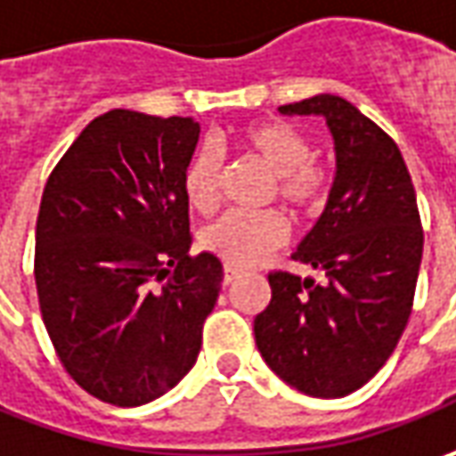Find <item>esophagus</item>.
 <instances>
[{"instance_id": "34e87169", "label": "esophagus", "mask_w": 456, "mask_h": 456, "mask_svg": "<svg viewBox=\"0 0 456 456\" xmlns=\"http://www.w3.org/2000/svg\"><path fill=\"white\" fill-rule=\"evenodd\" d=\"M242 270H237V267H232V265H224V285H232L237 277H240Z\"/></svg>"}]
</instances>
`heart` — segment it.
<instances>
[{
	"label": "heart",
	"instance_id": "b5f03b06",
	"mask_svg": "<svg viewBox=\"0 0 456 456\" xmlns=\"http://www.w3.org/2000/svg\"><path fill=\"white\" fill-rule=\"evenodd\" d=\"M242 149L273 176L280 197L295 214L315 212L328 191V176L313 164V143L288 123H255L240 134ZM224 161L214 146L199 149L183 174V191L197 212H212L222 191ZM285 219L277 212H227L201 232V244L227 265L247 267L285 242Z\"/></svg>",
	"mask_w": 456,
	"mask_h": 456
}]
</instances>
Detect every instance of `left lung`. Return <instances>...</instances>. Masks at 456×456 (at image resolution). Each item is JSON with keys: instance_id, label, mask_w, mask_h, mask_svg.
Masks as SVG:
<instances>
[{"instance_id": "obj_1", "label": "left lung", "mask_w": 456, "mask_h": 456, "mask_svg": "<svg viewBox=\"0 0 456 456\" xmlns=\"http://www.w3.org/2000/svg\"><path fill=\"white\" fill-rule=\"evenodd\" d=\"M280 113L322 116L333 135L328 204L292 255L325 282L270 273L273 300L255 318V340L285 384L338 399L394 354L414 305L424 232L399 146L354 102L322 93Z\"/></svg>"}]
</instances>
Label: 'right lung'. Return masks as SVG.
Here are the masks:
<instances>
[{
	"instance_id": "obj_1",
	"label": "right lung",
	"mask_w": 456,
	"mask_h": 456,
	"mask_svg": "<svg viewBox=\"0 0 456 456\" xmlns=\"http://www.w3.org/2000/svg\"><path fill=\"white\" fill-rule=\"evenodd\" d=\"M197 141L194 118L116 108L87 123L42 191V321L75 384L113 406L179 384L219 297V257L189 255L183 174Z\"/></svg>"
}]
</instances>
